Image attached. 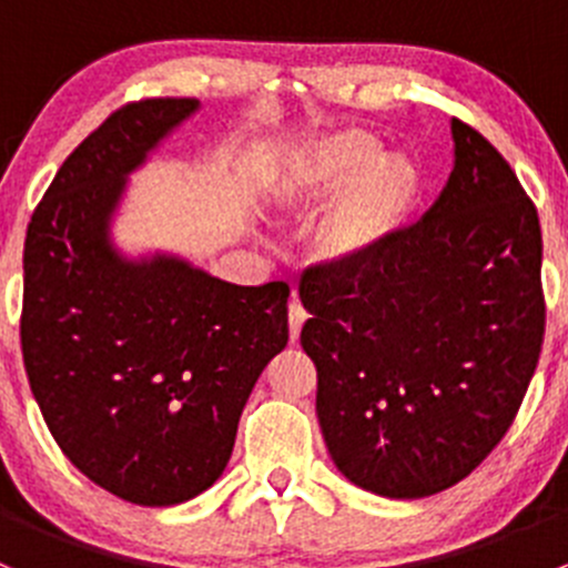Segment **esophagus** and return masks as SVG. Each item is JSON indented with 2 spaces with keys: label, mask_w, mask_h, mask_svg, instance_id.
<instances>
[{
  "label": "esophagus",
  "mask_w": 568,
  "mask_h": 568,
  "mask_svg": "<svg viewBox=\"0 0 568 568\" xmlns=\"http://www.w3.org/2000/svg\"><path fill=\"white\" fill-rule=\"evenodd\" d=\"M307 321V313H305V307H302V302H291L288 305V326H291V341H296V337H300V332H302V324H305Z\"/></svg>",
  "instance_id": "obj_1"
}]
</instances>
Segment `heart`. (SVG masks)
I'll use <instances>...</instances> for the list:
<instances>
[{"label": "heart", "instance_id": "b5f03b06", "mask_svg": "<svg viewBox=\"0 0 568 568\" xmlns=\"http://www.w3.org/2000/svg\"><path fill=\"white\" fill-rule=\"evenodd\" d=\"M420 173L404 153H382V142L359 129L313 142L280 186L288 211H311L337 197L318 236L321 255L354 261L395 236L420 200Z\"/></svg>", "mask_w": 568, "mask_h": 568}]
</instances>
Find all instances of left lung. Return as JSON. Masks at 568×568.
Listing matches in <instances>:
<instances>
[{"instance_id":"left-lung-1","label":"left lung","mask_w":568,"mask_h":568,"mask_svg":"<svg viewBox=\"0 0 568 568\" xmlns=\"http://www.w3.org/2000/svg\"><path fill=\"white\" fill-rule=\"evenodd\" d=\"M450 134L454 170L420 222L300 283L326 450L395 500L450 489L495 450L544 341L536 205L489 140L456 118Z\"/></svg>"}]
</instances>
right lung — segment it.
Wrapping results in <instances>:
<instances>
[{
  "label": "right lung",
  "instance_id": "add662e5",
  "mask_svg": "<svg viewBox=\"0 0 568 568\" xmlns=\"http://www.w3.org/2000/svg\"><path fill=\"white\" fill-rule=\"evenodd\" d=\"M197 109L148 99L109 114L57 170L24 242L21 352L45 426L79 473L151 508L220 478L257 376L288 343L285 283L233 285L112 244L129 175Z\"/></svg>",
  "mask_w": 568,
  "mask_h": 568
}]
</instances>
